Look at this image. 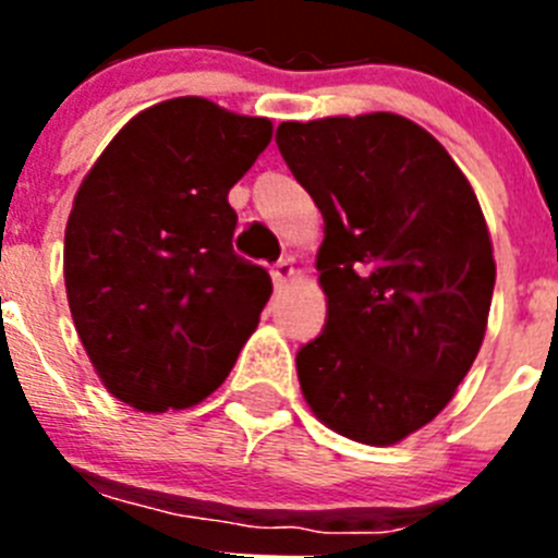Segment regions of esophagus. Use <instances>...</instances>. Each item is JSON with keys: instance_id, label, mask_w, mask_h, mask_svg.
I'll return each instance as SVG.
<instances>
[{"instance_id": "34e87169", "label": "esophagus", "mask_w": 558, "mask_h": 558, "mask_svg": "<svg viewBox=\"0 0 558 558\" xmlns=\"http://www.w3.org/2000/svg\"><path fill=\"white\" fill-rule=\"evenodd\" d=\"M270 276H274L276 288H282L284 282H290L295 276V268H293V259H279V263L270 268Z\"/></svg>"}]
</instances>
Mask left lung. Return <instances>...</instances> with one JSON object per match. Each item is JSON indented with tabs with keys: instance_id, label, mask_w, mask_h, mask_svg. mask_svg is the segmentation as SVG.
<instances>
[{
	"instance_id": "obj_1",
	"label": "left lung",
	"mask_w": 558,
	"mask_h": 558,
	"mask_svg": "<svg viewBox=\"0 0 558 558\" xmlns=\"http://www.w3.org/2000/svg\"><path fill=\"white\" fill-rule=\"evenodd\" d=\"M276 145L324 215L327 324L295 354L307 405L360 445L445 411L486 332L495 256L450 153L397 113L282 122Z\"/></svg>"
}]
</instances>
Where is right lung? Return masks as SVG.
<instances>
[{"label":"right lung","mask_w":558,"mask_h":558,"mask_svg":"<svg viewBox=\"0 0 558 558\" xmlns=\"http://www.w3.org/2000/svg\"><path fill=\"white\" fill-rule=\"evenodd\" d=\"M274 125L204 97L136 113L83 179L63 240L75 329L102 386L136 411L209 397L270 299V276L234 254L229 190Z\"/></svg>","instance_id":"obj_1"}]
</instances>
